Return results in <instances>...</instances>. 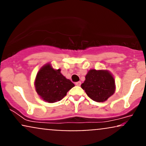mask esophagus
Returning a JSON list of instances; mask_svg holds the SVG:
<instances>
[{
  "label": "esophagus",
  "mask_w": 146,
  "mask_h": 146,
  "mask_svg": "<svg viewBox=\"0 0 146 146\" xmlns=\"http://www.w3.org/2000/svg\"><path fill=\"white\" fill-rule=\"evenodd\" d=\"M75 85H76V86H80V85H81V82H75Z\"/></svg>",
  "instance_id": "esophagus-1"
}]
</instances>
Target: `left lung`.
Here are the masks:
<instances>
[{
    "instance_id": "8db88e82",
    "label": "left lung",
    "mask_w": 146,
    "mask_h": 146,
    "mask_svg": "<svg viewBox=\"0 0 146 146\" xmlns=\"http://www.w3.org/2000/svg\"><path fill=\"white\" fill-rule=\"evenodd\" d=\"M85 78L81 87L93 101L105 102L115 93V80L108 71L90 70Z\"/></svg>"
}]
</instances>
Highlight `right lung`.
<instances>
[{"mask_svg": "<svg viewBox=\"0 0 146 146\" xmlns=\"http://www.w3.org/2000/svg\"><path fill=\"white\" fill-rule=\"evenodd\" d=\"M73 86L74 84L63 76L60 69H53L49 64L40 68L35 81L37 93L43 100L50 103L62 100Z\"/></svg>", "mask_w": 146, "mask_h": 146, "instance_id": "1", "label": "right lung"}]
</instances>
